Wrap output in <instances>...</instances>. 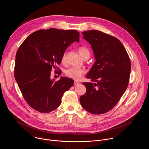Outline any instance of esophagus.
<instances>
[{
	"label": "esophagus",
	"mask_w": 149,
	"mask_h": 149,
	"mask_svg": "<svg viewBox=\"0 0 149 149\" xmlns=\"http://www.w3.org/2000/svg\"><path fill=\"white\" fill-rule=\"evenodd\" d=\"M79 82H78V81H74V85L75 86H78V85H79Z\"/></svg>",
	"instance_id": "34e87169"
}]
</instances>
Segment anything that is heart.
<instances>
[{"label": "heart", "mask_w": 149, "mask_h": 149, "mask_svg": "<svg viewBox=\"0 0 149 149\" xmlns=\"http://www.w3.org/2000/svg\"><path fill=\"white\" fill-rule=\"evenodd\" d=\"M78 52L80 54V55L82 57L83 59L86 58L87 57H90V52L89 49L85 47H79L78 48ZM61 61L62 63L65 62L66 52H64L62 54ZM85 72H86V71H85V70L83 68L72 67L65 71V75L67 77L72 78L74 80H79L82 78Z\"/></svg>", "instance_id": "obj_1"}]
</instances>
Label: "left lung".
I'll use <instances>...</instances> for the list:
<instances>
[{"label": "left lung", "mask_w": 149, "mask_h": 149, "mask_svg": "<svg viewBox=\"0 0 149 149\" xmlns=\"http://www.w3.org/2000/svg\"><path fill=\"white\" fill-rule=\"evenodd\" d=\"M82 33L91 45L96 61L86 76L95 82L82 83L87 91L80 97V103L91 114H104L117 104L128 86L130 58L116 37L97 30Z\"/></svg>", "instance_id": "left-lung-1"}]
</instances>
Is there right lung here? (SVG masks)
I'll use <instances>...</instances> for the list:
<instances>
[{
  "instance_id": "1",
  "label": "right lung",
  "mask_w": 149,
  "mask_h": 149,
  "mask_svg": "<svg viewBox=\"0 0 149 149\" xmlns=\"http://www.w3.org/2000/svg\"><path fill=\"white\" fill-rule=\"evenodd\" d=\"M79 38L75 30L41 29L28 36L18 48L15 78L25 101L34 110L46 113L55 110L63 93L73 86L72 79L61 77L54 81L51 73L60 64L68 47L79 42Z\"/></svg>"
}]
</instances>
